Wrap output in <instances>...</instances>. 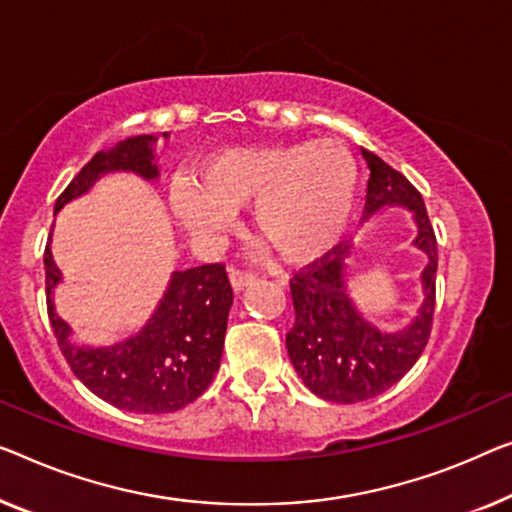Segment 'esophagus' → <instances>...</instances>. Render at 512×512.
<instances>
[{
  "instance_id": "34e87169",
  "label": "esophagus",
  "mask_w": 512,
  "mask_h": 512,
  "mask_svg": "<svg viewBox=\"0 0 512 512\" xmlns=\"http://www.w3.org/2000/svg\"><path fill=\"white\" fill-rule=\"evenodd\" d=\"M230 280H232L234 289H243V287L253 285V282L257 280V273L246 271V269H230Z\"/></svg>"
}]
</instances>
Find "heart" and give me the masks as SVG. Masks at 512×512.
<instances>
[{
  "mask_svg": "<svg viewBox=\"0 0 512 512\" xmlns=\"http://www.w3.org/2000/svg\"><path fill=\"white\" fill-rule=\"evenodd\" d=\"M358 193V167L335 140L230 147L211 154L179 186L172 204L181 223L211 239L248 207L257 241L282 262L322 257L345 234Z\"/></svg>",
  "mask_w": 512,
  "mask_h": 512,
  "instance_id": "obj_1",
  "label": "heart"
}]
</instances>
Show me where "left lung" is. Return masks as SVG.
<instances>
[{"label": "left lung", "mask_w": 512, "mask_h": 512, "mask_svg": "<svg viewBox=\"0 0 512 512\" xmlns=\"http://www.w3.org/2000/svg\"><path fill=\"white\" fill-rule=\"evenodd\" d=\"M361 154L370 167L365 216H375L379 209L393 204L414 213L418 227L414 246L427 255L421 276L425 301L407 329L381 333L358 315L347 296L349 246L338 243L294 273L289 280L294 301V326L287 333L289 358L312 393L338 404L377 398L414 368L430 340L437 299V236L421 193L402 172L393 170L372 151L361 149Z\"/></svg>", "instance_id": "8db88e82"}]
</instances>
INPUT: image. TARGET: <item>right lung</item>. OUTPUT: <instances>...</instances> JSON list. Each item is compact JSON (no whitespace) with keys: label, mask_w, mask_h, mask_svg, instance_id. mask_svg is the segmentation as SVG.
<instances>
[{"label":"right lung","mask_w":512,"mask_h":512,"mask_svg":"<svg viewBox=\"0 0 512 512\" xmlns=\"http://www.w3.org/2000/svg\"><path fill=\"white\" fill-rule=\"evenodd\" d=\"M167 137V133H163ZM158 137L137 135L98 151L57 197L55 213L85 195L108 172H135L156 179L154 144ZM48 317L57 345L73 375L112 407L135 414H170L207 391L220 368L232 285L225 264H202L172 273L163 301L144 329L112 347L73 345L71 329L55 312L52 289L61 280L50 241L43 255Z\"/></svg>","instance_id":"add662e5"}]
</instances>
